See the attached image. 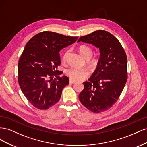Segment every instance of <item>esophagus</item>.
Masks as SVG:
<instances>
[{"instance_id":"esophagus-1","label":"esophagus","mask_w":147,"mask_h":147,"mask_svg":"<svg viewBox=\"0 0 147 147\" xmlns=\"http://www.w3.org/2000/svg\"><path fill=\"white\" fill-rule=\"evenodd\" d=\"M69 83H71V84H74V83H76V81H75V80H72V79H70L69 80Z\"/></svg>"}]
</instances>
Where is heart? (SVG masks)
<instances>
[{
	"instance_id": "1",
	"label": "heart",
	"mask_w": 147,
	"mask_h": 147,
	"mask_svg": "<svg viewBox=\"0 0 147 147\" xmlns=\"http://www.w3.org/2000/svg\"><path fill=\"white\" fill-rule=\"evenodd\" d=\"M78 50L81 55L85 57L86 59L90 58L92 55V48L88 45H82L78 47ZM69 53V50H67L63 55V60L65 61L66 60L67 57ZM97 58L96 57H92L90 59L91 63L96 64L97 63ZM66 75L72 80L75 81L83 80L86 78L89 75H90V71L87 68H79V67H70L66 70Z\"/></svg>"
}]
</instances>
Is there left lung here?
Wrapping results in <instances>:
<instances>
[{"label":"left lung","mask_w":147,"mask_h":147,"mask_svg":"<svg viewBox=\"0 0 147 147\" xmlns=\"http://www.w3.org/2000/svg\"><path fill=\"white\" fill-rule=\"evenodd\" d=\"M80 41L99 48L100 59L89 81L83 82L79 100L92 112H104L118 100L127 82L126 54L118 40L104 30L80 37Z\"/></svg>","instance_id":"8db88e82"}]
</instances>
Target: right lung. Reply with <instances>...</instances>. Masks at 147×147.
Returning <instances> with one entry per match:
<instances>
[{
	"label": "right lung",
	"mask_w": 147,
	"mask_h": 147,
	"mask_svg": "<svg viewBox=\"0 0 147 147\" xmlns=\"http://www.w3.org/2000/svg\"><path fill=\"white\" fill-rule=\"evenodd\" d=\"M77 38L43 31L26 43L18 61V83L34 107L47 110L59 100L63 88L69 83V78L60 77L63 72L57 70L61 64L59 51Z\"/></svg>",
	"instance_id": "obj_1"
}]
</instances>
